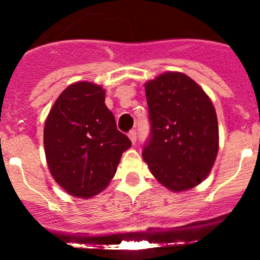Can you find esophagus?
<instances>
[{
	"mask_svg": "<svg viewBox=\"0 0 260 260\" xmlns=\"http://www.w3.org/2000/svg\"><path fill=\"white\" fill-rule=\"evenodd\" d=\"M128 137H129L131 142H132L133 145H135L136 141H137V132H136V129L129 131V133H128Z\"/></svg>",
	"mask_w": 260,
	"mask_h": 260,
	"instance_id": "34e87169",
	"label": "esophagus"
}]
</instances>
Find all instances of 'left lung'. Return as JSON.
Returning a JSON list of instances; mask_svg holds the SVG:
<instances>
[{
	"label": "left lung",
	"mask_w": 260,
	"mask_h": 260,
	"mask_svg": "<svg viewBox=\"0 0 260 260\" xmlns=\"http://www.w3.org/2000/svg\"><path fill=\"white\" fill-rule=\"evenodd\" d=\"M151 136L142 156L152 175L180 192L203 182L219 151L211 99L183 73L167 72L145 84Z\"/></svg>",
	"instance_id": "obj_1"
}]
</instances>
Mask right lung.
<instances>
[{
	"label": "right lung",
	"instance_id": "add662e5",
	"mask_svg": "<svg viewBox=\"0 0 260 260\" xmlns=\"http://www.w3.org/2000/svg\"><path fill=\"white\" fill-rule=\"evenodd\" d=\"M101 85L78 81L50 109L44 127L46 162L54 180L72 196L88 199L108 186L132 143L117 129Z\"/></svg>",
	"mask_w": 260,
	"mask_h": 260
}]
</instances>
